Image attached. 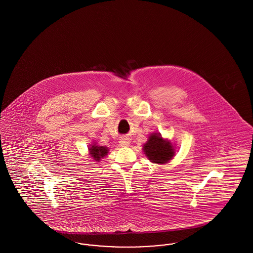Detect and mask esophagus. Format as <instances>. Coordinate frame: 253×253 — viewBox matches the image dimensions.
<instances>
[{"label":"esophagus","instance_id":"34e87169","mask_svg":"<svg viewBox=\"0 0 253 253\" xmlns=\"http://www.w3.org/2000/svg\"><path fill=\"white\" fill-rule=\"evenodd\" d=\"M130 144V140H129V138H127V137H121V140H120V145L121 146H128V145Z\"/></svg>","mask_w":253,"mask_h":253}]
</instances>
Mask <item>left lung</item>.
Returning a JSON list of instances; mask_svg holds the SVG:
<instances>
[{"mask_svg": "<svg viewBox=\"0 0 253 253\" xmlns=\"http://www.w3.org/2000/svg\"><path fill=\"white\" fill-rule=\"evenodd\" d=\"M145 155L154 163L164 164L171 159L174 152L171 143L166 141L158 133L151 134L148 142L143 147Z\"/></svg>", "mask_w": 253, "mask_h": 253, "instance_id": "obj_1", "label": "left lung"}]
</instances>
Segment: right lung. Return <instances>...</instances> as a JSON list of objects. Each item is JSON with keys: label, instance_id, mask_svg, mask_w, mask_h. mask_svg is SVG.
<instances>
[{"label": "right lung", "instance_id": "right-lung-1", "mask_svg": "<svg viewBox=\"0 0 253 253\" xmlns=\"http://www.w3.org/2000/svg\"><path fill=\"white\" fill-rule=\"evenodd\" d=\"M89 151H90V156L96 161H99L102 157H106V155L108 154V148L102 147V146L93 145L92 147L89 148Z\"/></svg>", "mask_w": 253, "mask_h": 253}]
</instances>
